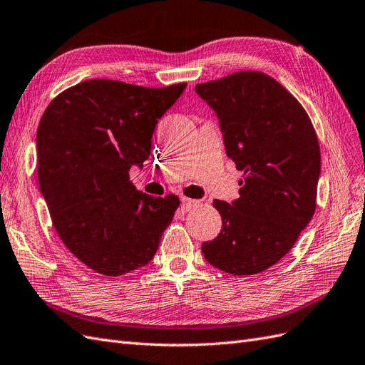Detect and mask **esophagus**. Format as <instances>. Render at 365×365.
I'll return each mask as SVG.
<instances>
[{"label":"esophagus","instance_id":"1","mask_svg":"<svg viewBox=\"0 0 365 365\" xmlns=\"http://www.w3.org/2000/svg\"><path fill=\"white\" fill-rule=\"evenodd\" d=\"M200 204V201L198 200H192V198H181V209L184 210V212H189V210H192V209H195L196 205Z\"/></svg>","mask_w":365,"mask_h":365}]
</instances>
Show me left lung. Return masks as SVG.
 Masks as SVG:
<instances>
[{"mask_svg":"<svg viewBox=\"0 0 365 365\" xmlns=\"http://www.w3.org/2000/svg\"><path fill=\"white\" fill-rule=\"evenodd\" d=\"M195 91L218 116L225 153L244 172L238 200L213 201L222 229L202 242V255L230 274L261 273L290 252L317 209V132L297 98L262 72H236Z\"/></svg>","mask_w":365,"mask_h":365,"instance_id":"left-lung-1","label":"left lung"}]
</instances>
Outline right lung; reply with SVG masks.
<instances>
[{"instance_id":"add662e5","label":"right lung","mask_w":365,"mask_h":365,"mask_svg":"<svg viewBox=\"0 0 365 365\" xmlns=\"http://www.w3.org/2000/svg\"><path fill=\"white\" fill-rule=\"evenodd\" d=\"M185 86L88 80L61 92L43 113L39 189L58 236L88 269L120 277L158 250L180 198L136 190L129 170L149 158L155 125Z\"/></svg>"}]
</instances>
